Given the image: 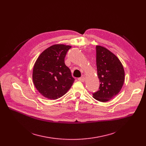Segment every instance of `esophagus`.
I'll return each mask as SVG.
<instances>
[{
	"label": "esophagus",
	"instance_id": "1",
	"mask_svg": "<svg viewBox=\"0 0 146 146\" xmlns=\"http://www.w3.org/2000/svg\"><path fill=\"white\" fill-rule=\"evenodd\" d=\"M85 78L84 77H81V78H78V80H79V81H80V82H83L84 81H85Z\"/></svg>",
	"mask_w": 146,
	"mask_h": 146
}]
</instances>
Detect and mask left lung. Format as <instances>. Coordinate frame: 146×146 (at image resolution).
<instances>
[{"label":"left lung","instance_id":"obj_1","mask_svg":"<svg viewBox=\"0 0 146 146\" xmlns=\"http://www.w3.org/2000/svg\"><path fill=\"white\" fill-rule=\"evenodd\" d=\"M96 48L97 73L101 83L93 97L98 101L105 102L121 91L125 80V72L120 60L113 53L101 45H96Z\"/></svg>","mask_w":146,"mask_h":146}]
</instances>
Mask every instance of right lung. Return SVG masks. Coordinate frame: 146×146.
Listing matches in <instances>:
<instances>
[{
	"label": "right lung",
	"instance_id": "obj_1",
	"mask_svg": "<svg viewBox=\"0 0 146 146\" xmlns=\"http://www.w3.org/2000/svg\"><path fill=\"white\" fill-rule=\"evenodd\" d=\"M70 45L55 44L41 52L36 59L33 80L38 91L45 98L55 100L65 95L74 79L64 63V58Z\"/></svg>",
	"mask_w": 146,
	"mask_h": 146
}]
</instances>
